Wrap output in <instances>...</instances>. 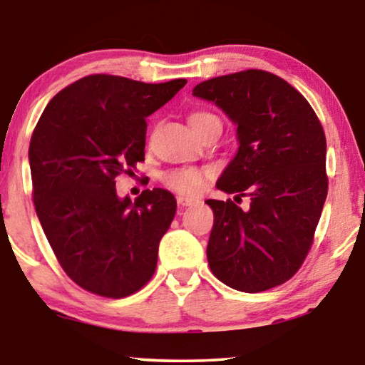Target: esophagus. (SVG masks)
<instances>
[{"label":"esophagus","instance_id":"1","mask_svg":"<svg viewBox=\"0 0 365 365\" xmlns=\"http://www.w3.org/2000/svg\"><path fill=\"white\" fill-rule=\"evenodd\" d=\"M196 202H199V199H196V197H189V196H181V194H179L178 196V204L181 207H186V206H192V204H196Z\"/></svg>","mask_w":365,"mask_h":365}]
</instances>
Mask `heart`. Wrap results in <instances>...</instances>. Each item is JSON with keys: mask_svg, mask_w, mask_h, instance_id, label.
I'll return each instance as SVG.
<instances>
[{"mask_svg": "<svg viewBox=\"0 0 365 365\" xmlns=\"http://www.w3.org/2000/svg\"><path fill=\"white\" fill-rule=\"evenodd\" d=\"M189 124L199 136L211 126L221 128V121L216 114L209 111H192L189 114ZM211 178V169L207 168H179L161 174V182L179 194H197L206 186Z\"/></svg>", "mask_w": 365, "mask_h": 365, "instance_id": "b5f03b06", "label": "heart"}]
</instances>
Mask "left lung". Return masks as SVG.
Instances as JSON below:
<instances>
[{"label":"left lung","mask_w":365,"mask_h":365,"mask_svg":"<svg viewBox=\"0 0 365 365\" xmlns=\"http://www.w3.org/2000/svg\"><path fill=\"white\" fill-rule=\"evenodd\" d=\"M192 94L237 124V154L217 189L251 197L249 211L231 199L206 201L214 211L209 267L236 291L281 286L311 251L327 197L322 124L296 88L262 69L207 79Z\"/></svg>","instance_id":"left-lung-1"}]
</instances>
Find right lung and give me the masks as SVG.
<instances>
[{
  "mask_svg": "<svg viewBox=\"0 0 365 365\" xmlns=\"http://www.w3.org/2000/svg\"><path fill=\"white\" fill-rule=\"evenodd\" d=\"M187 81L149 84L91 74L61 89L29 143L33 202L58 262L103 297L138 292L156 271L158 247L176 214L166 189L116 196L119 174L144 161L146 118Z\"/></svg>",
  "mask_w": 365,
  "mask_h": 365,
  "instance_id": "1",
  "label": "right lung"
}]
</instances>
